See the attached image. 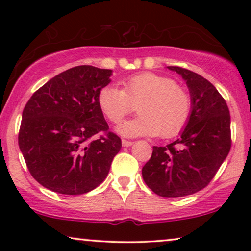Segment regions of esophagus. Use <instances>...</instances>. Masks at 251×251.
<instances>
[{
    "instance_id": "1",
    "label": "esophagus",
    "mask_w": 251,
    "mask_h": 251,
    "mask_svg": "<svg viewBox=\"0 0 251 251\" xmlns=\"http://www.w3.org/2000/svg\"><path fill=\"white\" fill-rule=\"evenodd\" d=\"M122 145L125 147H129L133 145V142H130V140H126V139H122Z\"/></svg>"
}]
</instances>
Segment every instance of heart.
I'll return each mask as SVG.
<instances>
[{"instance_id": "heart-1", "label": "heart", "mask_w": 251, "mask_h": 251, "mask_svg": "<svg viewBox=\"0 0 251 251\" xmlns=\"http://www.w3.org/2000/svg\"><path fill=\"white\" fill-rule=\"evenodd\" d=\"M123 89L106 85L98 94L101 112L113 123L121 120L138 104L139 116L123 122L118 132L126 137H173L186 125L191 113V97L170 77L152 72L132 75L122 81Z\"/></svg>"}]
</instances>
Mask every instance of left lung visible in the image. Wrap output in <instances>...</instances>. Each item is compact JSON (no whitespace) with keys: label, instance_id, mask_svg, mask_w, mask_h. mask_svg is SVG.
Instances as JSON below:
<instances>
[{"label":"left lung","instance_id":"left-lung-1","mask_svg":"<svg viewBox=\"0 0 251 251\" xmlns=\"http://www.w3.org/2000/svg\"><path fill=\"white\" fill-rule=\"evenodd\" d=\"M191 96V113L178 138L153 146L143 167L144 181L163 198L186 197L210 183L231 149V116L224 98L203 76L178 66Z\"/></svg>","mask_w":251,"mask_h":251}]
</instances>
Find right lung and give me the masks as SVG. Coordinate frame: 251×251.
<instances>
[{
  "label": "right lung",
  "instance_id": "obj_1",
  "mask_svg": "<svg viewBox=\"0 0 251 251\" xmlns=\"http://www.w3.org/2000/svg\"><path fill=\"white\" fill-rule=\"evenodd\" d=\"M112 73L89 65L70 68L34 92L24 108L19 149L30 175L48 190L80 195L107 177L122 146L98 105Z\"/></svg>",
  "mask_w": 251,
  "mask_h": 251
}]
</instances>
